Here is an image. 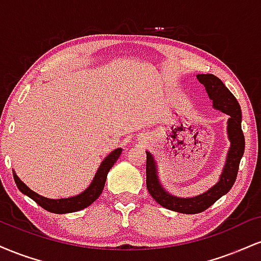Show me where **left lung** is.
Here are the masks:
<instances>
[{
  "instance_id": "obj_1",
  "label": "left lung",
  "mask_w": 261,
  "mask_h": 261,
  "mask_svg": "<svg viewBox=\"0 0 261 261\" xmlns=\"http://www.w3.org/2000/svg\"><path fill=\"white\" fill-rule=\"evenodd\" d=\"M196 79L205 87L208 98L212 100L214 109L220 110L229 116L227 120V135H228L230 146L218 181L200 195L193 197H179L173 195L162 187L160 176H158L157 162L152 153L146 151V155H147L146 184H147L148 193L163 207L187 215L200 214L205 211L210 206L214 205L221 196L228 193L237 179L239 163L243 157L245 147L244 135L242 131V110L234 95L215 74H196Z\"/></svg>"
}]
</instances>
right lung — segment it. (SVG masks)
<instances>
[{
    "mask_svg": "<svg viewBox=\"0 0 261 261\" xmlns=\"http://www.w3.org/2000/svg\"><path fill=\"white\" fill-rule=\"evenodd\" d=\"M121 152L122 148H116L114 149L112 153H109L104 158L91 184L82 193L79 194V195L64 197V199H49V197L41 196L35 193V191H33L32 189L27 187L24 182L20 180L17 173L13 170L14 181H16L17 188L19 189L20 193L31 197L32 200H34L39 206H41L46 211L59 215L71 214V212H76L80 211V210L88 207L91 203L94 202L100 196L104 185H106L108 173H109L110 168L114 166V163L118 161V158L120 157Z\"/></svg>",
    "mask_w": 261,
    "mask_h": 261,
    "instance_id": "obj_1",
    "label": "right lung"
}]
</instances>
